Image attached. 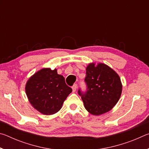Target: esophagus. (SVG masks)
<instances>
[{
    "mask_svg": "<svg viewBox=\"0 0 149 149\" xmlns=\"http://www.w3.org/2000/svg\"><path fill=\"white\" fill-rule=\"evenodd\" d=\"M77 87V84H74V85H73V86H72V91H73V92L74 93V92L76 91Z\"/></svg>",
    "mask_w": 149,
    "mask_h": 149,
    "instance_id": "esophagus-1",
    "label": "esophagus"
}]
</instances>
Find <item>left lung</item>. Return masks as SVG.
Here are the masks:
<instances>
[{"mask_svg":"<svg viewBox=\"0 0 149 149\" xmlns=\"http://www.w3.org/2000/svg\"><path fill=\"white\" fill-rule=\"evenodd\" d=\"M87 91L81 96L84 107L90 114L99 116L109 112L117 104L122 95L120 77L114 70L103 63H89L86 68Z\"/></svg>","mask_w":149,"mask_h":149,"instance_id":"8db88e82","label":"left lung"}]
</instances>
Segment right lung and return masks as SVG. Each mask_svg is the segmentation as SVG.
<instances>
[{
  "mask_svg": "<svg viewBox=\"0 0 149 149\" xmlns=\"http://www.w3.org/2000/svg\"><path fill=\"white\" fill-rule=\"evenodd\" d=\"M29 102L35 109L45 115H52L61 109L63 103L72 93L64 77L57 70L42 68L31 75L26 85Z\"/></svg>",
  "mask_w": 149,
  "mask_h": 149,
  "instance_id": "obj_1",
  "label": "right lung"
}]
</instances>
